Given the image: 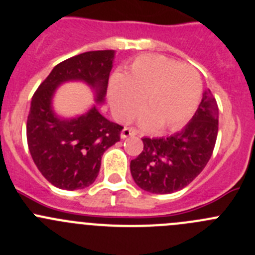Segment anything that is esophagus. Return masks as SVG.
I'll return each mask as SVG.
<instances>
[{
  "label": "esophagus",
  "mask_w": 255,
  "mask_h": 255,
  "mask_svg": "<svg viewBox=\"0 0 255 255\" xmlns=\"http://www.w3.org/2000/svg\"><path fill=\"white\" fill-rule=\"evenodd\" d=\"M136 134V130L131 129V128H124L123 131H121V139H125V137L129 136H135Z\"/></svg>",
  "instance_id": "obj_1"
}]
</instances>
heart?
<instances>
[{
	"instance_id": "1",
	"label": "heart",
	"mask_w": 255,
	"mask_h": 255,
	"mask_svg": "<svg viewBox=\"0 0 255 255\" xmlns=\"http://www.w3.org/2000/svg\"><path fill=\"white\" fill-rule=\"evenodd\" d=\"M202 79L194 67L160 55H144L116 75L109 100L116 118L130 120L141 108L140 125L173 130L193 116L202 98Z\"/></svg>"
}]
</instances>
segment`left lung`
I'll return each instance as SVG.
<instances>
[{
  "label": "left lung",
  "instance_id": "obj_1",
  "mask_svg": "<svg viewBox=\"0 0 255 255\" xmlns=\"http://www.w3.org/2000/svg\"><path fill=\"white\" fill-rule=\"evenodd\" d=\"M219 109L207 90L191 120L168 137H142L144 149L130 162L137 186L154 194H170L190 184L209 161L218 136Z\"/></svg>",
  "mask_w": 255,
  "mask_h": 255
}]
</instances>
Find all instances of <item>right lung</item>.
<instances>
[{
    "instance_id": "add662e5",
    "label": "right lung",
    "mask_w": 255,
    "mask_h": 255,
    "mask_svg": "<svg viewBox=\"0 0 255 255\" xmlns=\"http://www.w3.org/2000/svg\"><path fill=\"white\" fill-rule=\"evenodd\" d=\"M115 51H89L60 62L38 86L31 100L26 125L27 144L38 170L56 188L84 189L95 181L104 152L120 141L124 129L104 118L96 106L86 114L62 119L52 109L57 87L82 81L104 103Z\"/></svg>"
}]
</instances>
